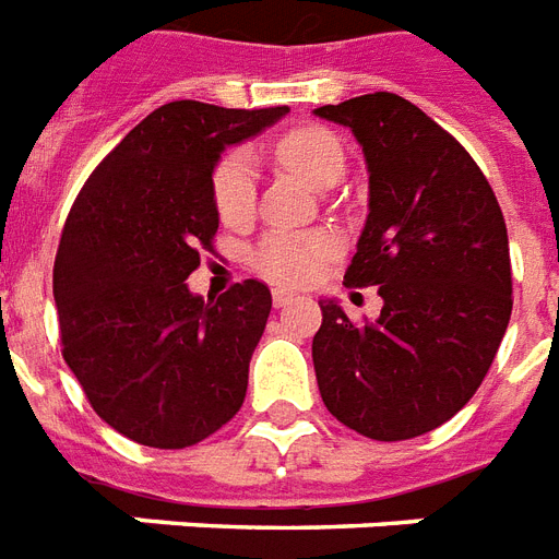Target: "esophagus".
<instances>
[{"label": "esophagus", "instance_id": "obj_1", "mask_svg": "<svg viewBox=\"0 0 559 559\" xmlns=\"http://www.w3.org/2000/svg\"><path fill=\"white\" fill-rule=\"evenodd\" d=\"M294 300H297V294L294 292H288V288H274V306L276 308L288 306V302H294Z\"/></svg>", "mask_w": 559, "mask_h": 559}]
</instances>
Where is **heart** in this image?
<instances>
[{
	"label": "heart",
	"instance_id": "obj_1",
	"mask_svg": "<svg viewBox=\"0 0 559 559\" xmlns=\"http://www.w3.org/2000/svg\"><path fill=\"white\" fill-rule=\"evenodd\" d=\"M276 158L317 190L337 181L343 173V146L334 132L323 127H297L276 141ZM213 204L222 222L239 225L251 218L257 204V169L251 153L234 150L218 160L213 173ZM334 239L329 234H271L259 242L253 262L276 283H306L314 276Z\"/></svg>",
	"mask_w": 559,
	"mask_h": 559
}]
</instances>
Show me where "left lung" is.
<instances>
[{
	"instance_id": "left-lung-1",
	"label": "left lung",
	"mask_w": 559,
	"mask_h": 559,
	"mask_svg": "<svg viewBox=\"0 0 559 559\" xmlns=\"http://www.w3.org/2000/svg\"><path fill=\"white\" fill-rule=\"evenodd\" d=\"M369 169V216L346 285H378V320L320 300L317 386L329 413L374 441L436 430L488 374L511 320L506 216L456 138L415 103L374 92L320 106Z\"/></svg>"
}]
</instances>
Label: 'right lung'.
<instances>
[{"mask_svg":"<svg viewBox=\"0 0 559 559\" xmlns=\"http://www.w3.org/2000/svg\"><path fill=\"white\" fill-rule=\"evenodd\" d=\"M285 111L167 103L97 164L66 218L53 262L62 357L92 409L138 444L190 448L242 406L271 292L245 280L202 300L187 276L213 251L225 146Z\"/></svg>","mask_w":559,"mask_h":559,"instance_id":"right-lung-1","label":"right lung"}]
</instances>
